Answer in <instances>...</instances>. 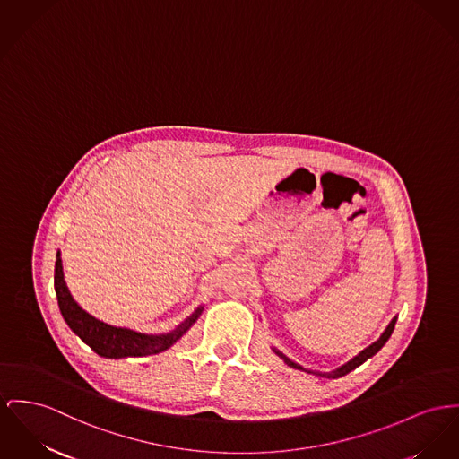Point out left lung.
I'll list each match as a JSON object with an SVG mask.
<instances>
[{"mask_svg":"<svg viewBox=\"0 0 459 459\" xmlns=\"http://www.w3.org/2000/svg\"><path fill=\"white\" fill-rule=\"evenodd\" d=\"M395 324H397V316H394L392 318V322L388 324V327L385 329V333L379 336L377 341H374L370 346H367L364 348L357 357H353L351 360H348L346 364H342L341 367H337L334 370H331V372H318V370H311V368H306V367L299 366V364H296L294 360H290L289 357H285L280 350H276L273 348V351H275L276 355L287 364L289 367H292V368H299V370H305V372H309V374H316V376H322V377H329V379H337V377H341V376H346L348 372H351L353 368H357L359 366H362L366 360H368L370 357H374L385 344H386V341L390 339L392 336V333H394V329H395Z\"/></svg>","mask_w":459,"mask_h":459,"instance_id":"obj_1","label":"left lung"}]
</instances>
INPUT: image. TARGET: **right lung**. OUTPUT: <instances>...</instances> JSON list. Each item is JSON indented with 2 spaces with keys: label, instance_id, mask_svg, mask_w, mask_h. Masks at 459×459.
<instances>
[{
  "label": "right lung",
  "instance_id": "add662e5",
  "mask_svg": "<svg viewBox=\"0 0 459 459\" xmlns=\"http://www.w3.org/2000/svg\"><path fill=\"white\" fill-rule=\"evenodd\" d=\"M54 287L57 294L59 309L69 329L85 344H89L97 355L106 359L146 357V355L161 353L169 350L174 342H178L191 329V325L198 320V316L204 311V306H198L181 325H178L174 331L167 334H144L126 327H117V325L100 322L73 299L64 281L61 252H57V259H56Z\"/></svg>",
  "mask_w": 459,
  "mask_h": 459
}]
</instances>
